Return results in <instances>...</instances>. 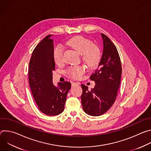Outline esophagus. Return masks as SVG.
I'll return each instance as SVG.
<instances>
[{
	"mask_svg": "<svg viewBox=\"0 0 151 151\" xmlns=\"http://www.w3.org/2000/svg\"><path fill=\"white\" fill-rule=\"evenodd\" d=\"M78 85H79V83H76V82H73V83H72V87H75V86Z\"/></svg>",
	"mask_w": 151,
	"mask_h": 151,
	"instance_id": "34e87169",
	"label": "esophagus"
}]
</instances>
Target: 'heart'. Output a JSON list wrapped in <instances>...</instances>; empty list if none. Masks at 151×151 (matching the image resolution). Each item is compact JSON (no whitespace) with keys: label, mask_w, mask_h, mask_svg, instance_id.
<instances>
[{"label":"heart","mask_w":151,"mask_h":151,"mask_svg":"<svg viewBox=\"0 0 151 151\" xmlns=\"http://www.w3.org/2000/svg\"><path fill=\"white\" fill-rule=\"evenodd\" d=\"M67 44L82 55L83 60L88 66H95L100 61V50L90 39L82 36H78L70 39ZM63 47L60 45H58L54 51V59L55 63L58 65L63 63ZM85 72V69L82 66L71 67L67 70L68 74L73 78H79Z\"/></svg>","instance_id":"obj_1"}]
</instances>
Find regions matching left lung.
I'll list each match as a JSON object with an SVG mask.
<instances>
[{
    "label": "left lung",
    "instance_id": "obj_1",
    "mask_svg": "<svg viewBox=\"0 0 151 151\" xmlns=\"http://www.w3.org/2000/svg\"><path fill=\"white\" fill-rule=\"evenodd\" d=\"M103 51L98 68L90 77L96 83L90 91L82 84L81 101L84 112L91 116H100L108 111L115 102L122 73L120 57L115 45L101 33Z\"/></svg>",
    "mask_w": 151,
    "mask_h": 151
}]
</instances>
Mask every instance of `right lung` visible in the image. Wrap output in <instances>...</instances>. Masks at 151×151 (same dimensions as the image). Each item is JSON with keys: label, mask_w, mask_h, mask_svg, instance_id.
<instances>
[{"label": "right lung", "mask_w": 151, "mask_h": 151, "mask_svg": "<svg viewBox=\"0 0 151 151\" xmlns=\"http://www.w3.org/2000/svg\"><path fill=\"white\" fill-rule=\"evenodd\" d=\"M51 35L43 39L34 49L29 63V81L33 98L39 109L45 115L60 114L64 108L67 94L71 83H52V71L55 64L54 59L53 39Z\"/></svg>", "instance_id": "add662e5"}]
</instances>
